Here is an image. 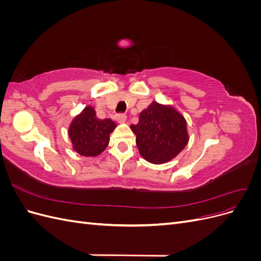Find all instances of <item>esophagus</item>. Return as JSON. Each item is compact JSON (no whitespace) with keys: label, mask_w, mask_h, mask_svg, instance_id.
Returning a JSON list of instances; mask_svg holds the SVG:
<instances>
[{"label":"esophagus","mask_w":261,"mask_h":261,"mask_svg":"<svg viewBox=\"0 0 261 261\" xmlns=\"http://www.w3.org/2000/svg\"><path fill=\"white\" fill-rule=\"evenodd\" d=\"M126 118H127V116H126V115L123 114V113H120V114L116 115V121H117L118 123H125V122H126Z\"/></svg>","instance_id":"34e87169"}]
</instances>
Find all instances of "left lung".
Here are the masks:
<instances>
[{
    "label": "left lung",
    "mask_w": 261,
    "mask_h": 261,
    "mask_svg": "<svg viewBox=\"0 0 261 261\" xmlns=\"http://www.w3.org/2000/svg\"><path fill=\"white\" fill-rule=\"evenodd\" d=\"M136 135L140 155L150 163L171 161L188 143L187 122L177 110L169 105L152 101L139 113V121L130 125Z\"/></svg>",
    "instance_id": "1"
}]
</instances>
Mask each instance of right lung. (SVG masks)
Masks as SVG:
<instances>
[{
	"instance_id": "obj_1",
	"label": "right lung",
	"mask_w": 261,
	"mask_h": 261,
	"mask_svg": "<svg viewBox=\"0 0 261 261\" xmlns=\"http://www.w3.org/2000/svg\"><path fill=\"white\" fill-rule=\"evenodd\" d=\"M115 127L111 118H98L96 110L88 106L70 122L68 137L74 151L83 156H97L108 147Z\"/></svg>"
}]
</instances>
